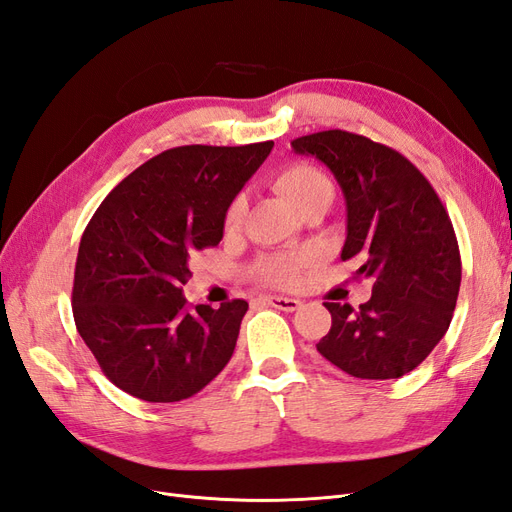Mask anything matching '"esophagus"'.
I'll return each instance as SVG.
<instances>
[{
    "instance_id": "34e87169",
    "label": "esophagus",
    "mask_w": 512,
    "mask_h": 512,
    "mask_svg": "<svg viewBox=\"0 0 512 512\" xmlns=\"http://www.w3.org/2000/svg\"><path fill=\"white\" fill-rule=\"evenodd\" d=\"M267 305L275 307V309H282V312H294V309L301 307L299 299H290V297H277V294H269V297H262Z\"/></svg>"
}]
</instances>
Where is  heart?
Returning a JSON list of instances; mask_svg holds the SVG:
<instances>
[{
	"mask_svg": "<svg viewBox=\"0 0 512 512\" xmlns=\"http://www.w3.org/2000/svg\"><path fill=\"white\" fill-rule=\"evenodd\" d=\"M275 190L280 192L288 203L299 213L322 198H333V185L320 168L307 162H294L284 166L273 179ZM245 209L243 196H237L228 205L226 228H237ZM309 265V254L305 252H280L262 256L252 267V275L258 282L269 286H294L299 282L301 271Z\"/></svg>",
	"mask_w": 512,
	"mask_h": 512,
	"instance_id": "obj_1",
	"label": "heart"
}]
</instances>
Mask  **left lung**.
I'll return each mask as SVG.
<instances>
[{
    "label": "left lung",
    "mask_w": 512,
    "mask_h": 512,
    "mask_svg": "<svg viewBox=\"0 0 512 512\" xmlns=\"http://www.w3.org/2000/svg\"><path fill=\"white\" fill-rule=\"evenodd\" d=\"M292 149L335 175L348 213L342 260L374 284L359 309L324 303L333 324L318 352L354 378L406 376L438 346L457 305L461 256L442 200L410 160L361 134L316 132Z\"/></svg>",
    "instance_id": "obj_1"
}]
</instances>
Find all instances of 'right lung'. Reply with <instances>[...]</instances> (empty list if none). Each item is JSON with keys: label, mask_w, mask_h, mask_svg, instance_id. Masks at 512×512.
<instances>
[{"label": "right lung", "mask_w": 512, "mask_h": 512, "mask_svg": "<svg viewBox=\"0 0 512 512\" xmlns=\"http://www.w3.org/2000/svg\"><path fill=\"white\" fill-rule=\"evenodd\" d=\"M273 141L162 151L123 179L79 245L72 312L104 376L151 404L203 391L230 361L247 303L188 307L194 252L224 237L228 205Z\"/></svg>", "instance_id": "right-lung-1"}]
</instances>
